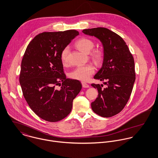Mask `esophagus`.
Listing matches in <instances>:
<instances>
[{
	"instance_id": "esophagus-1",
	"label": "esophagus",
	"mask_w": 158,
	"mask_h": 158,
	"mask_svg": "<svg viewBox=\"0 0 158 158\" xmlns=\"http://www.w3.org/2000/svg\"><path fill=\"white\" fill-rule=\"evenodd\" d=\"M82 87L84 88H89V85L86 84V83H84V82H82Z\"/></svg>"
}]
</instances>
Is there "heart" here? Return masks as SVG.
<instances>
[{
    "label": "heart",
    "instance_id": "1",
    "mask_svg": "<svg viewBox=\"0 0 158 158\" xmlns=\"http://www.w3.org/2000/svg\"><path fill=\"white\" fill-rule=\"evenodd\" d=\"M76 48L81 51L85 53H89L90 59L96 63H101L103 60V52L98 48L91 49L94 46V43L88 38H81L75 43ZM69 47H65L61 52L60 59L63 64L68 63V56ZM95 69L92 64L81 65L77 66L69 73V77L74 80L85 82L95 73Z\"/></svg>",
    "mask_w": 158,
    "mask_h": 158
}]
</instances>
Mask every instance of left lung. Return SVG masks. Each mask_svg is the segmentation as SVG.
Wrapping results in <instances>:
<instances>
[{"instance_id":"left-lung-1","label":"left lung","mask_w":158,"mask_h":158,"mask_svg":"<svg viewBox=\"0 0 158 158\" xmlns=\"http://www.w3.org/2000/svg\"><path fill=\"white\" fill-rule=\"evenodd\" d=\"M82 32L98 38L104 48L102 66L94 79L104 81L107 87L92 84L98 92L92 109L99 116L111 117L123 109L132 93L135 79L133 56L123 39L108 29L96 27Z\"/></svg>"}]
</instances>
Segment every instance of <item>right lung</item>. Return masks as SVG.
<instances>
[{
	"label": "right lung",
	"mask_w": 158,
	"mask_h": 158,
	"mask_svg": "<svg viewBox=\"0 0 158 158\" xmlns=\"http://www.w3.org/2000/svg\"><path fill=\"white\" fill-rule=\"evenodd\" d=\"M79 35L76 30L43 32L28 44L24 54L19 82L25 99L41 118L62 120L71 111L81 83L67 79L60 59L63 49ZM61 87L59 90L56 86Z\"/></svg>",
	"instance_id": "right-lung-1"
}]
</instances>
